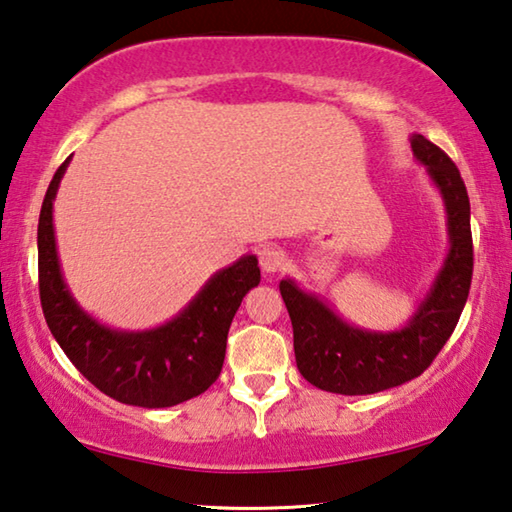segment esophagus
Returning a JSON list of instances; mask_svg holds the SVG:
<instances>
[{"instance_id":"esophagus-1","label":"esophagus","mask_w":512,"mask_h":512,"mask_svg":"<svg viewBox=\"0 0 512 512\" xmlns=\"http://www.w3.org/2000/svg\"><path fill=\"white\" fill-rule=\"evenodd\" d=\"M284 264H287V255L280 248L264 246L259 250V266H262L264 273H277Z\"/></svg>"}]
</instances>
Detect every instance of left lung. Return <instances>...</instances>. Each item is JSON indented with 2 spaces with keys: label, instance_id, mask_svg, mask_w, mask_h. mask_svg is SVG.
<instances>
[{
  "label": "left lung",
  "instance_id": "obj_1",
  "mask_svg": "<svg viewBox=\"0 0 512 512\" xmlns=\"http://www.w3.org/2000/svg\"><path fill=\"white\" fill-rule=\"evenodd\" d=\"M411 151L445 205L449 248L424 298L402 327L366 329L352 325L318 293L284 277L280 293L293 325V350L300 375L320 391L372 395L402 386L429 368L461 318L472 282L470 198L456 164L413 133Z\"/></svg>",
  "mask_w": 512,
  "mask_h": 512
}]
</instances>
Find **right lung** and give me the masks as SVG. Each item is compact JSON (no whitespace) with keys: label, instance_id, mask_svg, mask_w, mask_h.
I'll use <instances>...</instances> for the list:
<instances>
[{"label":"right lung","instance_id":"obj_1","mask_svg":"<svg viewBox=\"0 0 512 512\" xmlns=\"http://www.w3.org/2000/svg\"><path fill=\"white\" fill-rule=\"evenodd\" d=\"M69 160L51 180L38 223L40 302L51 334L81 375L121 404L167 409L205 393L221 375L228 329L241 300L262 280L257 255L248 253L216 271L158 327L101 323L72 296L58 257L54 201Z\"/></svg>","mask_w":512,"mask_h":512}]
</instances>
